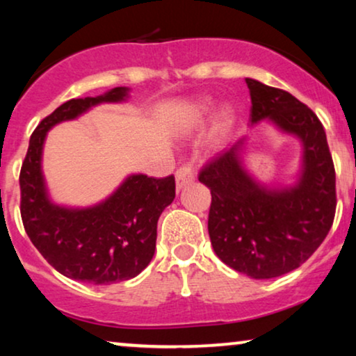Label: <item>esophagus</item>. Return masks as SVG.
Masks as SVG:
<instances>
[{
  "mask_svg": "<svg viewBox=\"0 0 356 356\" xmlns=\"http://www.w3.org/2000/svg\"><path fill=\"white\" fill-rule=\"evenodd\" d=\"M175 179H177V189L181 191L183 188H186L188 184H191L194 181V172L191 168V165H183L177 170L175 173Z\"/></svg>",
  "mask_w": 356,
  "mask_h": 356,
  "instance_id": "esophagus-1",
  "label": "esophagus"
}]
</instances>
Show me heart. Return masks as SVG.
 <instances>
[{
	"instance_id": "obj_1",
	"label": "heart",
	"mask_w": 356,
	"mask_h": 356,
	"mask_svg": "<svg viewBox=\"0 0 356 356\" xmlns=\"http://www.w3.org/2000/svg\"><path fill=\"white\" fill-rule=\"evenodd\" d=\"M216 100L212 97H201L194 102L193 111H191V121L194 126H201L213 111H216ZM233 123H235V110L230 105L220 106V110L217 111L216 118V131L217 134H227L232 129Z\"/></svg>"
}]
</instances>
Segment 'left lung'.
<instances>
[{
    "mask_svg": "<svg viewBox=\"0 0 356 356\" xmlns=\"http://www.w3.org/2000/svg\"><path fill=\"white\" fill-rule=\"evenodd\" d=\"M250 124L262 121L298 139L301 159L291 183H264L248 168V136L209 163L199 181L211 189L209 236L228 267L251 279H274L300 267L332 227L335 172L325 131L289 92L246 77Z\"/></svg>",
    "mask_w": 356,
    "mask_h": 356,
    "instance_id": "obj_1",
    "label": "left lung"
}]
</instances>
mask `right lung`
Returning <instances> with one entry per match:
<instances>
[{"instance_id": "add662e5", "label": "right lung", "mask_w": 356, "mask_h": 356, "mask_svg": "<svg viewBox=\"0 0 356 356\" xmlns=\"http://www.w3.org/2000/svg\"><path fill=\"white\" fill-rule=\"evenodd\" d=\"M129 87L72 99L42 120L21 168V216L33 246L60 274L110 285L140 274L152 261L160 213L175 199V178L131 173L104 201L66 206L51 199L43 175V145L56 124L77 120L102 104H123Z\"/></svg>"}]
</instances>
